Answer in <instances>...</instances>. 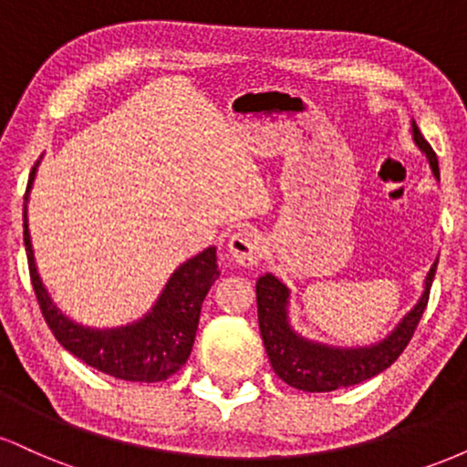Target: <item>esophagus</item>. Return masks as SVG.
Instances as JSON below:
<instances>
[{
	"label": "esophagus",
	"mask_w": 467,
	"mask_h": 467,
	"mask_svg": "<svg viewBox=\"0 0 467 467\" xmlns=\"http://www.w3.org/2000/svg\"><path fill=\"white\" fill-rule=\"evenodd\" d=\"M228 252L234 259V264H239L241 267H252L261 259L264 241H261L259 234L250 233V230H239V233H234L230 237Z\"/></svg>",
	"instance_id": "34e87169"
}]
</instances>
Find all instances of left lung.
Here are the masks:
<instances>
[{
    "instance_id": "obj_1",
    "label": "left lung",
    "mask_w": 467,
    "mask_h": 467,
    "mask_svg": "<svg viewBox=\"0 0 467 467\" xmlns=\"http://www.w3.org/2000/svg\"><path fill=\"white\" fill-rule=\"evenodd\" d=\"M410 131L412 142L426 155L432 175L439 180L437 155L431 144L423 140L415 120H410ZM437 261L439 256L423 278V292L410 312H406L404 318L382 340L364 347H334L298 334L289 320V287L281 278L267 272L256 281V312H259L261 337L275 373L289 387L307 393H329L382 373L398 360L415 334V327L428 305Z\"/></svg>"
}]
</instances>
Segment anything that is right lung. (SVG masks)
I'll return each instance as SVG.
<instances>
[{"mask_svg": "<svg viewBox=\"0 0 467 467\" xmlns=\"http://www.w3.org/2000/svg\"><path fill=\"white\" fill-rule=\"evenodd\" d=\"M41 158L32 166L28 189L24 197V244L36 301L52 334L69 353L100 373L114 375L127 382H162L178 373L189 360L197 325H200L202 303L208 289L219 278L217 248L211 245L192 259L175 267L158 301L142 318L120 327L80 325L63 314L52 301L44 285L35 261L28 230V197L35 184Z\"/></svg>", "mask_w": 467, "mask_h": 467, "instance_id": "right-lung-1", "label": "right lung"}]
</instances>
